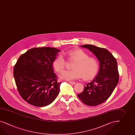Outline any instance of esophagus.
<instances>
[{
  "mask_svg": "<svg viewBox=\"0 0 135 135\" xmlns=\"http://www.w3.org/2000/svg\"><path fill=\"white\" fill-rule=\"evenodd\" d=\"M68 83H70V84H76V83H75V82H74V81H68Z\"/></svg>",
  "mask_w": 135,
  "mask_h": 135,
  "instance_id": "esophagus-1",
  "label": "esophagus"
}]
</instances>
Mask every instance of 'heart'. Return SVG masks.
<instances>
[{"label":"heart","instance_id":"heart-1","mask_svg":"<svg viewBox=\"0 0 135 135\" xmlns=\"http://www.w3.org/2000/svg\"><path fill=\"white\" fill-rule=\"evenodd\" d=\"M70 60L75 61L71 70L64 71L59 77L66 80H75L83 78L84 80L93 79L98 72V62L94 57H89L88 54L80 49H73L66 52ZM66 61L63 55H59L52 62V67L57 72L64 69Z\"/></svg>","mask_w":135,"mask_h":135}]
</instances>
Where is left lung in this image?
Here are the masks:
<instances>
[{
    "instance_id": "1",
    "label": "left lung",
    "mask_w": 135,
    "mask_h": 135,
    "mask_svg": "<svg viewBox=\"0 0 135 135\" xmlns=\"http://www.w3.org/2000/svg\"><path fill=\"white\" fill-rule=\"evenodd\" d=\"M80 47L88 49L95 55L100 63V68L97 76L84 85V91L78 94V97L85 105L97 106L107 101L118 83L117 60L106 49L92 45Z\"/></svg>"
}]
</instances>
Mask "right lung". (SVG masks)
Masks as SVG:
<instances>
[{"mask_svg":"<svg viewBox=\"0 0 135 135\" xmlns=\"http://www.w3.org/2000/svg\"><path fill=\"white\" fill-rule=\"evenodd\" d=\"M60 51L55 47H34L18 58L14 77L20 94L30 104L45 107L58 95L61 83L57 81L52 62Z\"/></svg>","mask_w":135,"mask_h":135,"instance_id":"add662e5","label":"right lung"}]
</instances>
